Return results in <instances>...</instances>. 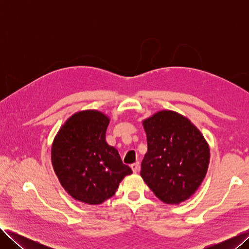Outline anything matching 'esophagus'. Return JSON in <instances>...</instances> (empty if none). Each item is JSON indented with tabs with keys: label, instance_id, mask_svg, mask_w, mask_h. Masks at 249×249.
<instances>
[{
	"label": "esophagus",
	"instance_id": "34e87169",
	"mask_svg": "<svg viewBox=\"0 0 249 249\" xmlns=\"http://www.w3.org/2000/svg\"><path fill=\"white\" fill-rule=\"evenodd\" d=\"M131 168H132V170H133V172H138L139 170H140V164H139V162H136V163H133L132 165H131Z\"/></svg>",
	"mask_w": 249,
	"mask_h": 249
}]
</instances>
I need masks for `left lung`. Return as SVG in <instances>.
<instances>
[{
	"label": "left lung",
	"mask_w": 249,
	"mask_h": 249,
	"mask_svg": "<svg viewBox=\"0 0 249 249\" xmlns=\"http://www.w3.org/2000/svg\"><path fill=\"white\" fill-rule=\"evenodd\" d=\"M147 153L140 175L165 203L189 198L205 178L210 148L189 119L173 111H160L143 122Z\"/></svg>",
	"instance_id": "left-lung-1"
}]
</instances>
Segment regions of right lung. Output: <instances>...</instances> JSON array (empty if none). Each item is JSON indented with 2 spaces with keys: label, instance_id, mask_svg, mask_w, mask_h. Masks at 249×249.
Here are the masks:
<instances>
[{
  "label": "right lung",
  "instance_id": "obj_1",
  "mask_svg": "<svg viewBox=\"0 0 249 249\" xmlns=\"http://www.w3.org/2000/svg\"><path fill=\"white\" fill-rule=\"evenodd\" d=\"M109 118L94 110L66 120L52 146V164L66 192L79 201L99 205L115 194L132 169L106 142Z\"/></svg>",
  "mask_w": 249,
  "mask_h": 249
}]
</instances>
